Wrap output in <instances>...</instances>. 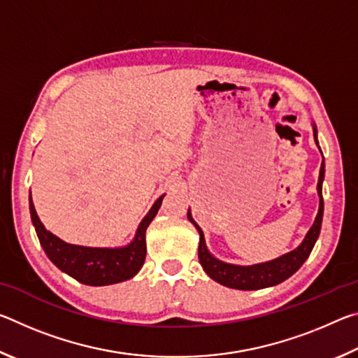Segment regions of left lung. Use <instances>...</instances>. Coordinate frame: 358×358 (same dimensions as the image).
<instances>
[{
	"label": "left lung",
	"instance_id": "1",
	"mask_svg": "<svg viewBox=\"0 0 358 358\" xmlns=\"http://www.w3.org/2000/svg\"><path fill=\"white\" fill-rule=\"evenodd\" d=\"M313 132H314V142L319 147L317 142V128L313 123ZM320 150V147H319ZM322 153V151H320ZM325 177V162L322 161L319 172V181H317V196H319V210L314 220L311 229L308 230L301 243L295 248V250L289 251L282 256L276 257L268 262H260L254 265H235L227 264L222 260L216 259L213 254L208 251L207 243H205V237L202 229L199 224L192 220L191 210H187V220H189L194 227L199 232V260H201L202 268L205 270L211 280L222 284V286L230 289L238 290H257L264 287L276 286L287 278L292 276L296 270L300 268L303 262L310 257L314 245L319 238L320 226H322V216H324V197H322V183Z\"/></svg>",
	"mask_w": 358,
	"mask_h": 358
}]
</instances>
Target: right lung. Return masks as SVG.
I'll return each mask as SVG.
<instances>
[{
    "mask_svg": "<svg viewBox=\"0 0 358 358\" xmlns=\"http://www.w3.org/2000/svg\"><path fill=\"white\" fill-rule=\"evenodd\" d=\"M164 196L157 199L145 215L136 230L134 238L128 245L118 248H92L66 243L41 222L34 210L31 192H29V213L42 250L59 270L87 286H110L131 280L141 271L147 256L145 232L157 215Z\"/></svg>",
    "mask_w": 358,
    "mask_h": 358,
    "instance_id": "right-lung-1",
    "label": "right lung"
}]
</instances>
